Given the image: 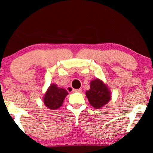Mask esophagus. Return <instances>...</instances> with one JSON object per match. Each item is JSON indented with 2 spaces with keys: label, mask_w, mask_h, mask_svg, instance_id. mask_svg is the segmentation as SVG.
Listing matches in <instances>:
<instances>
[{
  "label": "esophagus",
  "mask_w": 153,
  "mask_h": 153,
  "mask_svg": "<svg viewBox=\"0 0 153 153\" xmlns=\"http://www.w3.org/2000/svg\"><path fill=\"white\" fill-rule=\"evenodd\" d=\"M72 91L73 92H74V93H81V92H82V90L81 89H73Z\"/></svg>",
  "instance_id": "1"
}]
</instances>
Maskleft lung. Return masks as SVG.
<instances>
[{"mask_svg": "<svg viewBox=\"0 0 153 153\" xmlns=\"http://www.w3.org/2000/svg\"><path fill=\"white\" fill-rule=\"evenodd\" d=\"M85 95L91 105L95 108L103 107L111 99V93L108 87L97 78L91 81L90 89L85 92Z\"/></svg>", "mask_w": 153, "mask_h": 153, "instance_id": "8db88e82", "label": "left lung"}]
</instances>
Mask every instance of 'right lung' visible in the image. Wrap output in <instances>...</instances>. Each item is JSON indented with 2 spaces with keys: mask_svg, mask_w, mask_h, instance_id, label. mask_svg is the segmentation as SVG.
Listing matches in <instances>:
<instances>
[{
  "mask_svg": "<svg viewBox=\"0 0 153 153\" xmlns=\"http://www.w3.org/2000/svg\"><path fill=\"white\" fill-rule=\"evenodd\" d=\"M68 95V92L65 89L58 87L55 83H52L44 95V104L49 109L56 110L62 106Z\"/></svg>",
  "mask_w": 153,
  "mask_h": 153,
  "instance_id": "1",
  "label": "right lung"
}]
</instances>
